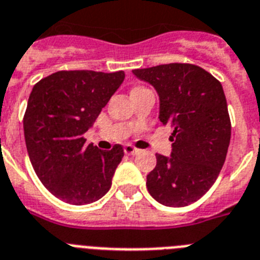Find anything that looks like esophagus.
I'll use <instances>...</instances> for the list:
<instances>
[{"mask_svg":"<svg viewBox=\"0 0 260 260\" xmlns=\"http://www.w3.org/2000/svg\"><path fill=\"white\" fill-rule=\"evenodd\" d=\"M124 152H125V154H128V155H135V154H137L140 150L137 148H135L133 145H125L124 146Z\"/></svg>","mask_w":260,"mask_h":260,"instance_id":"esophagus-1","label":"esophagus"}]
</instances>
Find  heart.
Wrapping results in <instances>:
<instances>
[{"label":"heart","instance_id":"b5f03b06","mask_svg":"<svg viewBox=\"0 0 260 260\" xmlns=\"http://www.w3.org/2000/svg\"><path fill=\"white\" fill-rule=\"evenodd\" d=\"M140 89H144V87H135L133 90H140Z\"/></svg>","mask_w":260,"mask_h":260}]
</instances>
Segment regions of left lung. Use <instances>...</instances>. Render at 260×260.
I'll list each match as a JSON object with an SVG mask.
<instances>
[{"label":"left lung","mask_w":260,"mask_h":260,"mask_svg":"<svg viewBox=\"0 0 260 260\" xmlns=\"http://www.w3.org/2000/svg\"><path fill=\"white\" fill-rule=\"evenodd\" d=\"M133 74L154 86L159 120L173 128L170 157L155 154L146 177L149 193L166 207H186L216 182L232 135L226 98L220 81L193 64L157 65Z\"/></svg>","instance_id":"left-lung-1"}]
</instances>
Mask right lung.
Here are the masks:
<instances>
[{
    "label": "right lung",
    "mask_w": 260,
    "mask_h": 260,
    "mask_svg": "<svg viewBox=\"0 0 260 260\" xmlns=\"http://www.w3.org/2000/svg\"><path fill=\"white\" fill-rule=\"evenodd\" d=\"M123 71H60L35 83L23 116L27 152L52 195L72 205L96 202L111 187L123 146L101 150L85 132L124 81Z\"/></svg>",
    "instance_id": "right-lung-1"
}]
</instances>
